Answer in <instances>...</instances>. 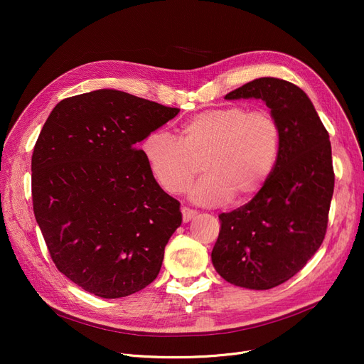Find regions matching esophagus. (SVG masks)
Masks as SVG:
<instances>
[{"instance_id": "esophagus-1", "label": "esophagus", "mask_w": 364, "mask_h": 364, "mask_svg": "<svg viewBox=\"0 0 364 364\" xmlns=\"http://www.w3.org/2000/svg\"><path fill=\"white\" fill-rule=\"evenodd\" d=\"M181 214H183V221H184V223H188L198 213L195 211V209H190V208H187V206H183V208H181Z\"/></svg>"}]
</instances>
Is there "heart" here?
Returning <instances> with one entry per match:
<instances>
[{
  "label": "heart",
  "instance_id": "1",
  "mask_svg": "<svg viewBox=\"0 0 364 364\" xmlns=\"http://www.w3.org/2000/svg\"><path fill=\"white\" fill-rule=\"evenodd\" d=\"M279 149L280 127L273 113L243 106L199 112L183 124L180 139L156 129L141 144L153 177L171 195L192 184L202 161L205 176L190 192L202 205L254 198L272 176Z\"/></svg>",
  "mask_w": 364,
  "mask_h": 364
}]
</instances>
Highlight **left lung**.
Listing matches in <instances>:
<instances>
[{
    "mask_svg": "<svg viewBox=\"0 0 364 364\" xmlns=\"http://www.w3.org/2000/svg\"><path fill=\"white\" fill-rule=\"evenodd\" d=\"M225 99H261L279 122L280 149L252 200L218 215L211 258L228 283L272 289L294 277L326 235L335 186L329 132L309 95L284 80L258 78Z\"/></svg>",
    "mask_w": 364,
    "mask_h": 364,
    "instance_id": "left-lung-1",
    "label": "left lung"
}]
</instances>
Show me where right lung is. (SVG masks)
<instances>
[{"label": "right lung", "mask_w": 364, "mask_h": 364, "mask_svg": "<svg viewBox=\"0 0 364 364\" xmlns=\"http://www.w3.org/2000/svg\"><path fill=\"white\" fill-rule=\"evenodd\" d=\"M180 109L118 90L57 103L32 155V203L57 270L100 298L144 289L181 224L136 144Z\"/></svg>", "instance_id": "right-lung-1"}]
</instances>
